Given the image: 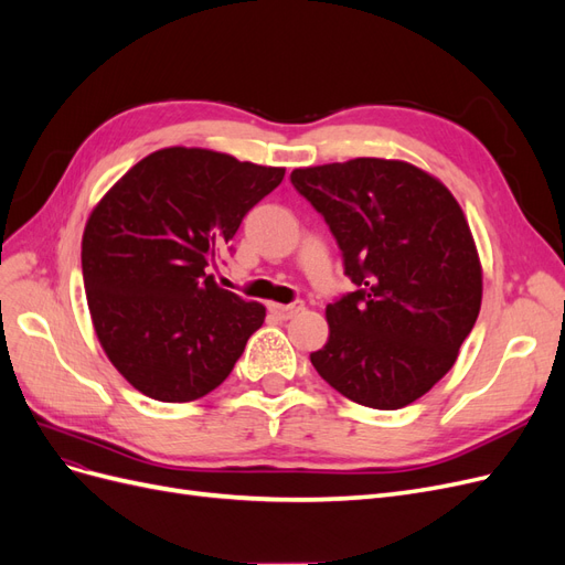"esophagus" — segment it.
Instances as JSON below:
<instances>
[{
  "instance_id": "obj_1",
  "label": "esophagus",
  "mask_w": 565,
  "mask_h": 565,
  "mask_svg": "<svg viewBox=\"0 0 565 565\" xmlns=\"http://www.w3.org/2000/svg\"><path fill=\"white\" fill-rule=\"evenodd\" d=\"M302 307H305L302 300H296V302H290V305H279V302H269V305H267L269 315H275V317L281 319V321L294 319L298 312H302Z\"/></svg>"
}]
</instances>
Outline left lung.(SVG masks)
Returning a JSON list of instances; mask_svg holds the SVG:
<instances>
[{
    "instance_id": "1",
    "label": "left lung",
    "mask_w": 565,
    "mask_h": 565,
    "mask_svg": "<svg viewBox=\"0 0 565 565\" xmlns=\"http://www.w3.org/2000/svg\"><path fill=\"white\" fill-rule=\"evenodd\" d=\"M290 183L329 225L352 294L326 307L329 342L309 354L352 402L396 411L458 359L481 309V265L455 196L406 161L359 157L296 169Z\"/></svg>"
}]
</instances>
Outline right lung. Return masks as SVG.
<instances>
[{
    "label": "right lung",
    "instance_id": "add662e5",
    "mask_svg": "<svg viewBox=\"0 0 565 565\" xmlns=\"http://www.w3.org/2000/svg\"><path fill=\"white\" fill-rule=\"evenodd\" d=\"M284 180L199 148L138 161L90 213L82 275L96 335L113 366L167 404L223 385L265 307L215 284L217 263L246 213Z\"/></svg>",
    "mask_w": 565,
    "mask_h": 565
}]
</instances>
